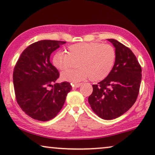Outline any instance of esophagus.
Segmentation results:
<instances>
[{"instance_id": "1", "label": "esophagus", "mask_w": 155, "mask_h": 155, "mask_svg": "<svg viewBox=\"0 0 155 155\" xmlns=\"http://www.w3.org/2000/svg\"><path fill=\"white\" fill-rule=\"evenodd\" d=\"M81 85V84H74H74H71V86H72L73 88H78Z\"/></svg>"}]
</instances>
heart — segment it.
<instances>
[{
  "label": "heart",
  "instance_id": "heart-1",
  "mask_svg": "<svg viewBox=\"0 0 155 155\" xmlns=\"http://www.w3.org/2000/svg\"><path fill=\"white\" fill-rule=\"evenodd\" d=\"M116 61V51L111 45L100 43H78L67 48V53L58 51L53 58V64L60 71L71 68L77 62V69L64 71L62 80L78 82L90 77L92 81L105 78L112 70Z\"/></svg>",
  "mask_w": 155,
  "mask_h": 155
}]
</instances>
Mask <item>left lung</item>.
Returning <instances> with one entry per match:
<instances>
[{"mask_svg": "<svg viewBox=\"0 0 155 155\" xmlns=\"http://www.w3.org/2000/svg\"><path fill=\"white\" fill-rule=\"evenodd\" d=\"M107 40L115 48V64L107 77L93 85L88 102L99 117L111 120L124 114L136 101L142 69L130 48L115 39Z\"/></svg>", "mask_w": 155, "mask_h": 155, "instance_id": "1", "label": "left lung"}]
</instances>
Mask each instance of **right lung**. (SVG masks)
I'll use <instances>...</instances> for the list:
<instances>
[{
	"label": "right lung",
	"mask_w": 155,
	"mask_h": 155,
	"mask_svg": "<svg viewBox=\"0 0 155 155\" xmlns=\"http://www.w3.org/2000/svg\"><path fill=\"white\" fill-rule=\"evenodd\" d=\"M65 43L42 40L32 43L15 66V98L25 114L36 120L47 121L55 117L71 90L70 83H55L60 73L50 61L51 53Z\"/></svg>",
	"instance_id": "1"
}]
</instances>
